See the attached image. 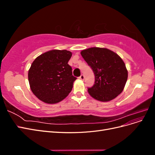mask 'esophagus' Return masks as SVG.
<instances>
[{"instance_id":"obj_1","label":"esophagus","mask_w":155,"mask_h":155,"mask_svg":"<svg viewBox=\"0 0 155 155\" xmlns=\"http://www.w3.org/2000/svg\"><path fill=\"white\" fill-rule=\"evenodd\" d=\"M79 79H81V80H84V79H85V76H84V75L81 74V76H80V77L79 78Z\"/></svg>"}]
</instances>
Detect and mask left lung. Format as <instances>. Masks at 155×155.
Returning a JSON list of instances; mask_svg holds the SVG:
<instances>
[{
	"label": "left lung",
	"instance_id": "left-lung-1",
	"mask_svg": "<svg viewBox=\"0 0 155 155\" xmlns=\"http://www.w3.org/2000/svg\"><path fill=\"white\" fill-rule=\"evenodd\" d=\"M81 54L95 75L94 85L88 88L89 94L100 101H109L120 94L128 78L122 59L105 48H89Z\"/></svg>",
	"mask_w": 155,
	"mask_h": 155
}]
</instances>
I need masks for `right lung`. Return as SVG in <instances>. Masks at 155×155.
<instances>
[{
    "label": "right lung",
    "instance_id": "add662e5",
    "mask_svg": "<svg viewBox=\"0 0 155 155\" xmlns=\"http://www.w3.org/2000/svg\"><path fill=\"white\" fill-rule=\"evenodd\" d=\"M72 55L66 50H51L33 61L28 81L32 92L39 100L48 104H57L71 92L77 79L68 64Z\"/></svg>",
    "mask_w": 155,
    "mask_h": 155
}]
</instances>
